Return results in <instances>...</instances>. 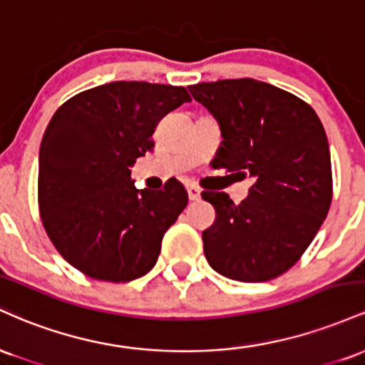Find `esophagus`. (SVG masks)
<instances>
[{
  "label": "esophagus",
  "mask_w": 365,
  "mask_h": 365,
  "mask_svg": "<svg viewBox=\"0 0 365 365\" xmlns=\"http://www.w3.org/2000/svg\"><path fill=\"white\" fill-rule=\"evenodd\" d=\"M187 194H188V199H190V200H199L200 199V190L195 185L187 187Z\"/></svg>",
  "instance_id": "34e87169"
}]
</instances>
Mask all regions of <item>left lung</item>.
Returning <instances> with one entry per match:
<instances>
[{"label":"left lung","instance_id":"8db88e82","mask_svg":"<svg viewBox=\"0 0 365 365\" xmlns=\"http://www.w3.org/2000/svg\"><path fill=\"white\" fill-rule=\"evenodd\" d=\"M188 89L220 125L216 168L254 180L240 204L225 192L202 194L216 209L202 232L207 262L237 282L273 279L299 261L329 211L333 178L321 120L297 96L254 78Z\"/></svg>","mask_w":365,"mask_h":365}]
</instances>
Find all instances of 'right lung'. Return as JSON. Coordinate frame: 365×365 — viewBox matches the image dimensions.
I'll list each match as a JSON object with an SVG mask.
<instances>
[{
	"label": "right lung",
	"mask_w": 365,
	"mask_h": 365,
	"mask_svg": "<svg viewBox=\"0 0 365 365\" xmlns=\"http://www.w3.org/2000/svg\"><path fill=\"white\" fill-rule=\"evenodd\" d=\"M188 101L185 87L110 82L53 115L39 149V211L53 245L83 274L120 283L154 267L188 195L178 180L139 190L130 168L153 150L158 121Z\"/></svg>",
	"instance_id": "obj_1"
}]
</instances>
